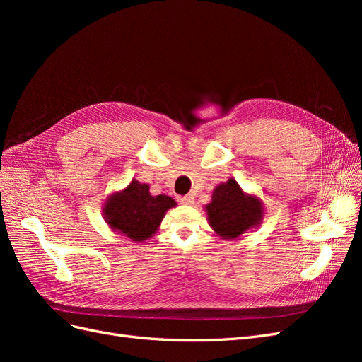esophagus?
<instances>
[{"label":"esophagus","instance_id":"1","mask_svg":"<svg viewBox=\"0 0 362 362\" xmlns=\"http://www.w3.org/2000/svg\"><path fill=\"white\" fill-rule=\"evenodd\" d=\"M180 201V204H182V205H192V204H194V198L193 196H182V198H180L178 199Z\"/></svg>","mask_w":362,"mask_h":362}]
</instances>
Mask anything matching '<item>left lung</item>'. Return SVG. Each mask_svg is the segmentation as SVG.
I'll list each match as a JSON object with an SVG mask.
<instances>
[{
  "label": "left lung",
  "instance_id": "obj_1",
  "mask_svg": "<svg viewBox=\"0 0 362 362\" xmlns=\"http://www.w3.org/2000/svg\"><path fill=\"white\" fill-rule=\"evenodd\" d=\"M206 221L223 240H237L261 225L264 204L257 194L246 193L234 178L216 185L211 202L205 205Z\"/></svg>",
  "mask_w": 362,
  "mask_h": 362
}]
</instances>
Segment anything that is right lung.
Wrapping results in <instances>:
<instances>
[{
    "label": "right lung",
    "instance_id": "right-lung-1",
    "mask_svg": "<svg viewBox=\"0 0 362 362\" xmlns=\"http://www.w3.org/2000/svg\"><path fill=\"white\" fill-rule=\"evenodd\" d=\"M177 202L166 194H151L149 184L136 178L125 189L107 196L103 206L104 221L113 233L141 243L157 233L168 210Z\"/></svg>",
    "mask_w": 362,
    "mask_h": 362
}]
</instances>
